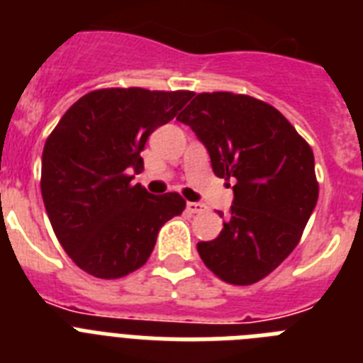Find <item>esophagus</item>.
Listing matches in <instances>:
<instances>
[{"instance_id":"obj_1","label":"esophagus","mask_w":363,"mask_h":363,"mask_svg":"<svg viewBox=\"0 0 363 363\" xmlns=\"http://www.w3.org/2000/svg\"><path fill=\"white\" fill-rule=\"evenodd\" d=\"M205 208L206 206L203 203H194V201L186 203V210L190 214H201V212H205Z\"/></svg>"}]
</instances>
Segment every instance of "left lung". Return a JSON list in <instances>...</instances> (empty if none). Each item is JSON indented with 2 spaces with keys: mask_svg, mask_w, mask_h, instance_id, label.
Listing matches in <instances>:
<instances>
[{
  "mask_svg": "<svg viewBox=\"0 0 363 363\" xmlns=\"http://www.w3.org/2000/svg\"><path fill=\"white\" fill-rule=\"evenodd\" d=\"M177 120L205 145L216 175L236 181L223 230L197 243L201 260L228 284H255L297 247L315 208L312 149L275 106L242 94H197Z\"/></svg>",
  "mask_w": 363,
  "mask_h": 363,
  "instance_id": "left-lung-1",
  "label": "left lung"
}]
</instances>
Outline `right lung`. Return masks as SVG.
I'll return each instance as SVG.
<instances>
[{
    "instance_id": "1",
    "label": "right lung",
    "mask_w": 363,
    "mask_h": 363,
    "mask_svg": "<svg viewBox=\"0 0 363 363\" xmlns=\"http://www.w3.org/2000/svg\"><path fill=\"white\" fill-rule=\"evenodd\" d=\"M191 92L94 90L60 118L42 153V199L64 251L97 279H120L151 257L157 234L186 201L133 184L149 135L190 101Z\"/></svg>"
}]
</instances>
